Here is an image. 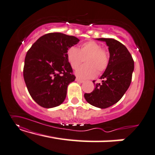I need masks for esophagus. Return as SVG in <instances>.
Segmentation results:
<instances>
[{
	"mask_svg": "<svg viewBox=\"0 0 155 155\" xmlns=\"http://www.w3.org/2000/svg\"><path fill=\"white\" fill-rule=\"evenodd\" d=\"M76 81L78 82V83H81V84H82V83L84 82V81L80 79V78H76Z\"/></svg>",
	"mask_w": 155,
	"mask_h": 155,
	"instance_id": "34e87169",
	"label": "esophagus"
}]
</instances>
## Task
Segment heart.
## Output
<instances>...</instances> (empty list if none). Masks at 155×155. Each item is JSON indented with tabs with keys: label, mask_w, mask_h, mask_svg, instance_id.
I'll list each match as a JSON object with an SVG mask.
<instances>
[{
	"label": "heart",
	"mask_w": 155,
	"mask_h": 155,
	"mask_svg": "<svg viewBox=\"0 0 155 155\" xmlns=\"http://www.w3.org/2000/svg\"><path fill=\"white\" fill-rule=\"evenodd\" d=\"M67 58L73 69H77L85 58V65L80 67L75 71V74L81 78L94 77L97 71L101 73L104 71L109 63L108 52L94 41L83 44L80 49L75 47L69 48Z\"/></svg>",
	"instance_id": "obj_1"
}]
</instances>
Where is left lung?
<instances>
[{
  "label": "left lung",
  "instance_id": "8db88e82",
  "mask_svg": "<svg viewBox=\"0 0 155 155\" xmlns=\"http://www.w3.org/2000/svg\"><path fill=\"white\" fill-rule=\"evenodd\" d=\"M105 41L108 47L109 63L100 77L101 84H97L91 93L84 97L90 104L100 108H107L117 103L127 91L131 81L134 63L127 48L112 38H97Z\"/></svg>",
  "mask_w": 155,
  "mask_h": 155
}]
</instances>
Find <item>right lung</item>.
<instances>
[{
	"label": "right lung",
	"mask_w": 155,
	"mask_h": 155,
	"mask_svg": "<svg viewBox=\"0 0 155 155\" xmlns=\"http://www.w3.org/2000/svg\"><path fill=\"white\" fill-rule=\"evenodd\" d=\"M79 41L74 36L51 33L40 37L28 51L24 81L31 97L41 107L54 108L65 100L68 85L76 78L67 51Z\"/></svg>",
	"instance_id": "1"
}]
</instances>
